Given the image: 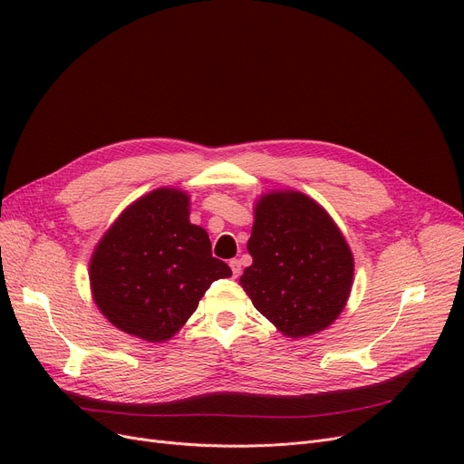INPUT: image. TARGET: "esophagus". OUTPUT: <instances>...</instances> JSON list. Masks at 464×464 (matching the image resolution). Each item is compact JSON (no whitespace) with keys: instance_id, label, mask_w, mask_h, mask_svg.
Here are the masks:
<instances>
[{"instance_id":"obj_1","label":"esophagus","mask_w":464,"mask_h":464,"mask_svg":"<svg viewBox=\"0 0 464 464\" xmlns=\"http://www.w3.org/2000/svg\"><path fill=\"white\" fill-rule=\"evenodd\" d=\"M229 266H231V271H233V276L237 278V276L240 275V271H242V269H240V261H238V259H231V261H229Z\"/></svg>"}]
</instances>
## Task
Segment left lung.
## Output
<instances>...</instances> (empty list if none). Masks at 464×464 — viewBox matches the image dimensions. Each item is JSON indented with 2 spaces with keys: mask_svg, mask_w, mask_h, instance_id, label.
I'll list each match as a JSON object with an SVG mask.
<instances>
[{
  "mask_svg": "<svg viewBox=\"0 0 464 464\" xmlns=\"http://www.w3.org/2000/svg\"><path fill=\"white\" fill-rule=\"evenodd\" d=\"M254 216V263L240 285L285 336L324 331L352 291L353 256L346 238L324 207L294 189L261 195Z\"/></svg>",
  "mask_w": 464,
  "mask_h": 464,
  "instance_id": "left-lung-1",
  "label": "left lung"
}]
</instances>
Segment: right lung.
I'll list each match as a JSON object with an SVG mask.
<instances>
[{
  "instance_id": "obj_1",
  "label": "right lung",
  "mask_w": 464,
  "mask_h": 464,
  "mask_svg": "<svg viewBox=\"0 0 464 464\" xmlns=\"http://www.w3.org/2000/svg\"><path fill=\"white\" fill-rule=\"evenodd\" d=\"M229 276V265L212 257L207 231L189 224V198L177 188H158L130 205L90 261L97 308L146 343L179 333L210 284Z\"/></svg>"
}]
</instances>
